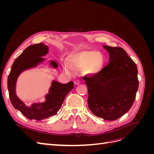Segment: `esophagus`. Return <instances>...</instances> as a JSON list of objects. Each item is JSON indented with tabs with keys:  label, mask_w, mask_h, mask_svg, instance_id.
<instances>
[{
	"label": "esophagus",
	"mask_w": 154,
	"mask_h": 154,
	"mask_svg": "<svg viewBox=\"0 0 154 154\" xmlns=\"http://www.w3.org/2000/svg\"><path fill=\"white\" fill-rule=\"evenodd\" d=\"M80 83V81L79 80H76L75 81H74V84L75 85H79Z\"/></svg>",
	"instance_id": "1"
}]
</instances>
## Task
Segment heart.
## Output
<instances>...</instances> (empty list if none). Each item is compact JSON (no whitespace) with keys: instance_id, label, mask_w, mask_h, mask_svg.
I'll return each mask as SVG.
<instances>
[{"instance_id":"obj_1","label":"heart","mask_w":154,"mask_h":154,"mask_svg":"<svg viewBox=\"0 0 154 154\" xmlns=\"http://www.w3.org/2000/svg\"><path fill=\"white\" fill-rule=\"evenodd\" d=\"M104 60L102 56L96 51H82L71 56V64L64 63V69L69 74H74V69H80L87 67L90 73L100 72L103 67Z\"/></svg>"}]
</instances>
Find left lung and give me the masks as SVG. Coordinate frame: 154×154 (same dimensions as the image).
Returning a JSON list of instances; mask_svg holds the SVG:
<instances>
[{
	"label": "left lung",
	"mask_w": 154,
	"mask_h": 154,
	"mask_svg": "<svg viewBox=\"0 0 154 154\" xmlns=\"http://www.w3.org/2000/svg\"><path fill=\"white\" fill-rule=\"evenodd\" d=\"M109 53V64L91 76H85L88 108L97 117L114 121L131 108L139 87L137 67L120 47L103 45Z\"/></svg>",
	"instance_id": "1"
}]
</instances>
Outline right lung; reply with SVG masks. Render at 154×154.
<instances>
[{"mask_svg": "<svg viewBox=\"0 0 154 154\" xmlns=\"http://www.w3.org/2000/svg\"><path fill=\"white\" fill-rule=\"evenodd\" d=\"M48 51V46L42 43L29 45L15 59L8 78L9 96L13 106L30 120L41 121L57 114L61 108L65 97L74 87L72 81L63 84L53 80L44 103H34L30 106H26L17 97L15 87L19 74L25 70L35 67L44 62V58L42 57L47 54ZM50 64L53 68L58 67L57 63L53 60L51 61Z\"/></svg>", "mask_w": 154, "mask_h": 154, "instance_id": "add662e5", "label": "right lung"}]
</instances>
